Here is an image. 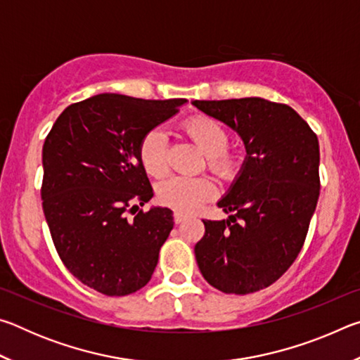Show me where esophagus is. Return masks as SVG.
I'll use <instances>...</instances> for the list:
<instances>
[{
    "instance_id": "esophagus-1",
    "label": "esophagus",
    "mask_w": 360,
    "mask_h": 360,
    "mask_svg": "<svg viewBox=\"0 0 360 360\" xmlns=\"http://www.w3.org/2000/svg\"><path fill=\"white\" fill-rule=\"evenodd\" d=\"M186 219H187L186 212H182V211H176L174 212V222L176 224H181L182 221H186Z\"/></svg>"
}]
</instances>
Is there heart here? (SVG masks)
<instances>
[{
    "mask_svg": "<svg viewBox=\"0 0 360 360\" xmlns=\"http://www.w3.org/2000/svg\"><path fill=\"white\" fill-rule=\"evenodd\" d=\"M184 130L195 144L208 155V165L222 178H229L238 167V158L225 150L229 133L219 122L208 117H193L186 122ZM139 158L146 172L155 178L167 173V136L162 130H150L139 146ZM214 186L202 176H172L158 186V198L179 211H192L210 200Z\"/></svg>",
    "mask_w": 360,
    "mask_h": 360,
    "instance_id": "obj_1",
    "label": "heart"
}]
</instances>
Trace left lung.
<instances>
[{
	"label": "left lung",
	"instance_id": "obj_1",
	"mask_svg": "<svg viewBox=\"0 0 360 360\" xmlns=\"http://www.w3.org/2000/svg\"><path fill=\"white\" fill-rule=\"evenodd\" d=\"M236 131L246 157L217 206L222 221H203L195 245L203 278L225 294L257 292L294 264L319 198V141L294 109L257 96L193 100Z\"/></svg>",
	"mask_w": 360,
	"mask_h": 360
}]
</instances>
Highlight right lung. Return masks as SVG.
I'll return each mask as SVG.
<instances>
[{
    "label": "right lung",
    "mask_w": 360,
    "mask_h": 360,
    "mask_svg": "<svg viewBox=\"0 0 360 360\" xmlns=\"http://www.w3.org/2000/svg\"><path fill=\"white\" fill-rule=\"evenodd\" d=\"M186 103L100 94L66 108L46 138L49 230L65 266L96 292L129 295L150 281L174 221L162 206L137 211L154 197L139 146Z\"/></svg>",
    "instance_id": "right-lung-1"
}]
</instances>
